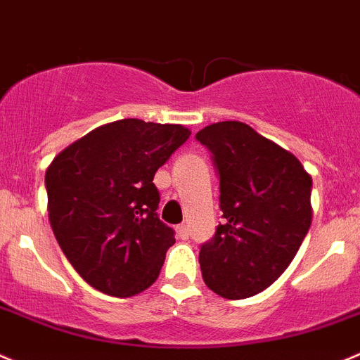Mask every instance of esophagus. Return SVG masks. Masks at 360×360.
<instances>
[{
  "mask_svg": "<svg viewBox=\"0 0 360 360\" xmlns=\"http://www.w3.org/2000/svg\"><path fill=\"white\" fill-rule=\"evenodd\" d=\"M176 237L180 238V240H187V238H189V228H187L186 224L176 226Z\"/></svg>",
  "mask_w": 360,
  "mask_h": 360,
  "instance_id": "1",
  "label": "esophagus"
}]
</instances>
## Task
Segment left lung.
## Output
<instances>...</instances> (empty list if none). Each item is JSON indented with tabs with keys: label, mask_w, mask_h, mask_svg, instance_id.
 <instances>
[{
	"label": "left lung",
	"mask_w": 360,
	"mask_h": 360,
	"mask_svg": "<svg viewBox=\"0 0 360 360\" xmlns=\"http://www.w3.org/2000/svg\"><path fill=\"white\" fill-rule=\"evenodd\" d=\"M219 174L224 222L201 245L205 285L229 300L269 288L288 269L311 226V180L288 150L242 122L196 134Z\"/></svg>",
	"instance_id": "obj_1"
}]
</instances>
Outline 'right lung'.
I'll return each instance as SVG.
<instances>
[{"mask_svg":"<svg viewBox=\"0 0 360 360\" xmlns=\"http://www.w3.org/2000/svg\"><path fill=\"white\" fill-rule=\"evenodd\" d=\"M189 136L184 125L118 120L72 143L47 167L54 237L98 292L132 297L159 277L174 231L157 215L153 176Z\"/></svg>","mask_w":360,"mask_h":360,"instance_id":"right-lung-1","label":"right lung"}]
</instances>
